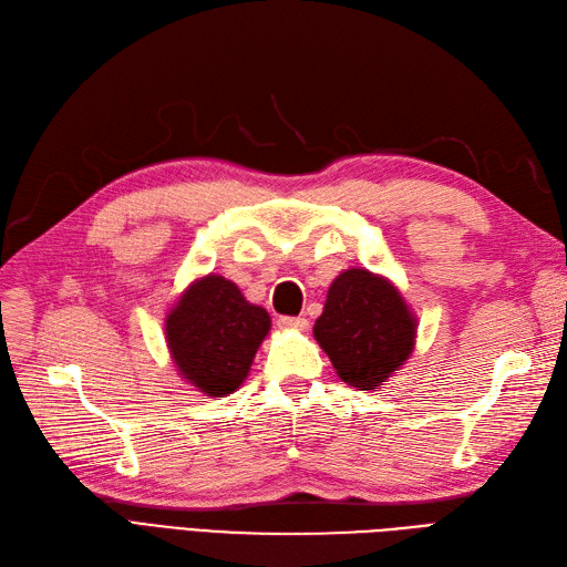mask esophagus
<instances>
[{"label":"esophagus","mask_w":567,"mask_h":567,"mask_svg":"<svg viewBox=\"0 0 567 567\" xmlns=\"http://www.w3.org/2000/svg\"><path fill=\"white\" fill-rule=\"evenodd\" d=\"M278 327L280 330H295V332H303L308 327V320L306 318H280L278 320Z\"/></svg>","instance_id":"1"}]
</instances>
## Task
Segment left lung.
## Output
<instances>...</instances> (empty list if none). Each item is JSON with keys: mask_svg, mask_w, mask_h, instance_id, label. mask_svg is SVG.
Masks as SVG:
<instances>
[{"mask_svg": "<svg viewBox=\"0 0 567 567\" xmlns=\"http://www.w3.org/2000/svg\"><path fill=\"white\" fill-rule=\"evenodd\" d=\"M416 330V313L393 280L368 268H346L327 289L313 337L343 383L374 391L410 360Z\"/></svg>", "mask_w": 567, "mask_h": 567, "instance_id": "obj_1", "label": "left lung"}]
</instances>
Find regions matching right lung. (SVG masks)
<instances>
[{
	"label": "right lung",
	"instance_id": "obj_1",
	"mask_svg": "<svg viewBox=\"0 0 567 567\" xmlns=\"http://www.w3.org/2000/svg\"><path fill=\"white\" fill-rule=\"evenodd\" d=\"M268 332V310L218 272L195 278L164 316V341L178 377L209 398L243 386Z\"/></svg>",
	"mask_w": 567,
	"mask_h": 567
}]
</instances>
